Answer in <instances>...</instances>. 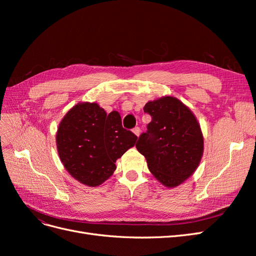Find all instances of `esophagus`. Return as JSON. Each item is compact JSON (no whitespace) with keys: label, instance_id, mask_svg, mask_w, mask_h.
<instances>
[{"label":"esophagus","instance_id":"1","mask_svg":"<svg viewBox=\"0 0 256 256\" xmlns=\"http://www.w3.org/2000/svg\"><path fill=\"white\" fill-rule=\"evenodd\" d=\"M134 134L136 136H140V134H141V129L138 128V127H136V128H134Z\"/></svg>","mask_w":256,"mask_h":256}]
</instances>
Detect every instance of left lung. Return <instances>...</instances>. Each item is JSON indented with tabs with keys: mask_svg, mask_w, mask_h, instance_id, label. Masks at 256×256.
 Listing matches in <instances>:
<instances>
[{
	"mask_svg": "<svg viewBox=\"0 0 256 256\" xmlns=\"http://www.w3.org/2000/svg\"><path fill=\"white\" fill-rule=\"evenodd\" d=\"M144 112L152 116L136 145L156 180L175 188L196 172L204 152L200 124L189 108L173 96L150 100Z\"/></svg>",
	"mask_w": 256,
	"mask_h": 256,
	"instance_id": "left-lung-1",
	"label": "left lung"
}]
</instances>
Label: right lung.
<instances>
[{
    "mask_svg": "<svg viewBox=\"0 0 256 256\" xmlns=\"http://www.w3.org/2000/svg\"><path fill=\"white\" fill-rule=\"evenodd\" d=\"M56 138L67 172L97 187L114 173L116 160L134 146L138 136L122 128L118 111L106 115L96 102H79L60 120Z\"/></svg>",
    "mask_w": 256,
    "mask_h": 256,
    "instance_id": "1",
    "label": "right lung"
}]
</instances>
